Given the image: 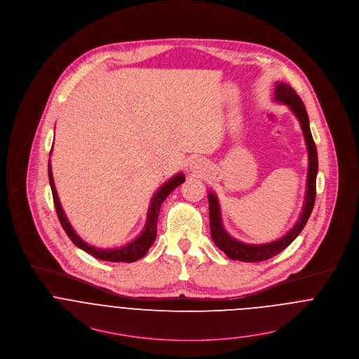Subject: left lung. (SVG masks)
I'll return each mask as SVG.
<instances>
[{"instance_id":"8db88e82","label":"left lung","mask_w":359,"mask_h":359,"mask_svg":"<svg viewBox=\"0 0 359 359\" xmlns=\"http://www.w3.org/2000/svg\"><path fill=\"white\" fill-rule=\"evenodd\" d=\"M274 100L277 102L287 104L291 111L294 112V116L297 118L306 147L309 154V171H307V184H306V197L303 204V211L300 214V218L294 224V228L291 229L285 236L281 238L267 243V244H245L236 238H233L222 225L221 218V208L219 201L217 195L210 192L208 195V207H210V229H211V237L215 245L224 251L228 258L233 261L241 262H262L267 261L277 254H280L283 250H285L294 238L299 236V233L306 226L313 207L316 201V182H317V171H318V156H317V148L310 131V123H309V115L306 111V107L302 101V98L296 95L294 89L284 83L277 82L276 83V92H274Z\"/></svg>"}]
</instances>
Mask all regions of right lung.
<instances>
[{"mask_svg": "<svg viewBox=\"0 0 359 359\" xmlns=\"http://www.w3.org/2000/svg\"><path fill=\"white\" fill-rule=\"evenodd\" d=\"M48 174H49V184H50V189H52V195H53V203H55V208L59 217V221L62 224V226L65 229L67 236L69 237V240L79 247L81 250L86 251L88 254H90L92 257L101 259V261L108 262H125V263H131V262L138 261L141 259L148 250L152 247V244L155 243L156 238V228H158V217L161 212V207L163 204L165 197L170 195L177 187H180L184 181H185V175L182 172L174 175L171 180H168L163 187H161L155 196L151 200L149 204V210H148V215H147V224L145 228L141 231V234L133 240L129 244L121 247V248H96L93 245H89L88 243H85L71 226V224L68 222L67 217H65V211L62 208L59 196L56 192V187L53 182V175H52V167H50V161L48 164Z\"/></svg>", "mask_w": 359, "mask_h": 359, "instance_id": "obj_1", "label": "right lung"}]
</instances>
